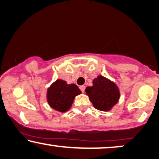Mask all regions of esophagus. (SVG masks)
Returning <instances> with one entry per match:
<instances>
[{"label":"esophagus","instance_id":"34e87169","mask_svg":"<svg viewBox=\"0 0 159 159\" xmlns=\"http://www.w3.org/2000/svg\"><path fill=\"white\" fill-rule=\"evenodd\" d=\"M80 89H81V91L82 92H84V91H85V86H80Z\"/></svg>","mask_w":159,"mask_h":159}]
</instances>
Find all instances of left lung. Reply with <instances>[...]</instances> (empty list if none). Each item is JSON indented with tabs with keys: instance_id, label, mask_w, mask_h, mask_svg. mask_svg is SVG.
Masks as SVG:
<instances>
[{
	"instance_id": "obj_1",
	"label": "left lung",
	"mask_w": 159,
	"mask_h": 159,
	"mask_svg": "<svg viewBox=\"0 0 159 159\" xmlns=\"http://www.w3.org/2000/svg\"><path fill=\"white\" fill-rule=\"evenodd\" d=\"M85 92L95 108L102 111H110L120 97L115 83L102 75L93 80V86L86 87Z\"/></svg>"
}]
</instances>
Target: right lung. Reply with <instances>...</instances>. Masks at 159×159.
<instances>
[{"mask_svg":"<svg viewBox=\"0 0 159 159\" xmlns=\"http://www.w3.org/2000/svg\"><path fill=\"white\" fill-rule=\"evenodd\" d=\"M81 93L75 84H67L58 79L47 91L48 103L52 108L60 112H66L70 108L76 95Z\"/></svg>","mask_w":159,"mask_h":159,"instance_id":"right-lung-1","label":"right lung"}]
</instances>
